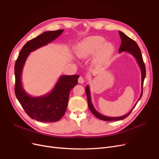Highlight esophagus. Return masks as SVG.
Segmentation results:
<instances>
[{"instance_id":"esophagus-1","label":"esophagus","mask_w":159,"mask_h":159,"mask_svg":"<svg viewBox=\"0 0 159 159\" xmlns=\"http://www.w3.org/2000/svg\"><path fill=\"white\" fill-rule=\"evenodd\" d=\"M84 82H85L84 78L83 77H81V76H80V77L78 78V83L80 84H84Z\"/></svg>"}]
</instances>
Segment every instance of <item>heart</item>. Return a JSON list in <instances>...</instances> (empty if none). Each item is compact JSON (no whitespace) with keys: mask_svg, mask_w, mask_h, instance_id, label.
<instances>
[{"mask_svg":"<svg viewBox=\"0 0 159 159\" xmlns=\"http://www.w3.org/2000/svg\"><path fill=\"white\" fill-rule=\"evenodd\" d=\"M105 41L104 38L100 36L87 37L76 45L75 53L79 58L83 59L90 57L96 53L95 61H103L110 57L114 52L113 44Z\"/></svg>","mask_w":159,"mask_h":159,"instance_id":"obj_1","label":"heart"}]
</instances>
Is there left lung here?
<instances>
[{
	"label": "left lung",
	"mask_w": 159,
	"mask_h": 159,
	"mask_svg": "<svg viewBox=\"0 0 159 159\" xmlns=\"http://www.w3.org/2000/svg\"><path fill=\"white\" fill-rule=\"evenodd\" d=\"M119 33L120 37V39H121V44H120V46L119 49V53H122L123 52H128L130 54H131L136 59L137 61L138 64L139 66L140 67L141 70V73H142V92L141 94L139 96V98L138 100L137 101V102L136 104L134 106V107H132V109L128 113H126V115H124L123 116H120V117H107L105 116L102 115L101 113L98 112L96 109L94 108L92 102H91V92H90V88L89 86L87 85L86 89H85V92L87 94V102H88V106H89V108L91 110V111L94 114L95 117H97L99 119L106 120V121H113V120H123L125 119L126 117H128L130 113L132 112V110L134 109V107L136 106V104L138 103V102L139 100V99L141 98L142 94H143V81L145 77V74H146V71H145V64L143 61L142 58V55L141 53V50L138 47V44L135 41L131 39L130 38L128 37L125 34L122 33L121 31H119Z\"/></svg>",
	"instance_id": "8db88e82"
}]
</instances>
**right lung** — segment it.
Returning <instances> with one entry per match:
<instances>
[{
    "label": "right lung",
    "mask_w": 159,
    "mask_h": 159,
    "mask_svg": "<svg viewBox=\"0 0 159 159\" xmlns=\"http://www.w3.org/2000/svg\"><path fill=\"white\" fill-rule=\"evenodd\" d=\"M63 31L64 29L46 31L29 40L22 48L16 62L14 72L16 98L27 115L37 121L50 123L59 120L66 112L70 92L78 84L79 75H61L53 89L40 97L30 96L22 85V71L30 53L52 42Z\"/></svg>",
    "instance_id": "right-lung-1"
}]
</instances>
